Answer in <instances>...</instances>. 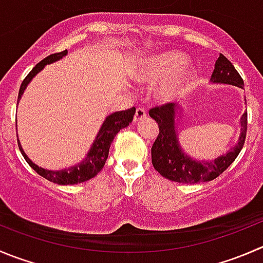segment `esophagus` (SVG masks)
<instances>
[{"instance_id": "obj_1", "label": "esophagus", "mask_w": 263, "mask_h": 263, "mask_svg": "<svg viewBox=\"0 0 263 263\" xmlns=\"http://www.w3.org/2000/svg\"><path fill=\"white\" fill-rule=\"evenodd\" d=\"M145 118H146V110H145L144 108H137L136 113H135V117H134V121L139 122Z\"/></svg>"}]
</instances>
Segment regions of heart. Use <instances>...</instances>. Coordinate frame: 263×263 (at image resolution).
<instances>
[{"label":"heart","instance_id":"b5f03b06","mask_svg":"<svg viewBox=\"0 0 263 263\" xmlns=\"http://www.w3.org/2000/svg\"><path fill=\"white\" fill-rule=\"evenodd\" d=\"M185 56L177 51H168L162 52L159 55H155L150 58L146 63L142 64V67L135 73V78L139 82L155 83L159 81L165 80L170 77L172 73H175L178 68H181L185 64ZM191 69L187 67H183L175 74V77L163 87L160 91V96L164 100L176 98L181 91L185 88L186 83L189 82L191 77Z\"/></svg>","mask_w":263,"mask_h":263}]
</instances>
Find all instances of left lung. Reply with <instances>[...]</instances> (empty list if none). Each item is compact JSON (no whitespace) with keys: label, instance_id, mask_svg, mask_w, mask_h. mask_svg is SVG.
I'll return each mask as SVG.
<instances>
[{"label":"left lung","instance_id":"1","mask_svg":"<svg viewBox=\"0 0 263 263\" xmlns=\"http://www.w3.org/2000/svg\"><path fill=\"white\" fill-rule=\"evenodd\" d=\"M211 82L244 88V81L240 74L222 53H220V58L216 60ZM178 113H181L180 105L173 103L155 106L149 110V116L159 127V134L152 146L153 165L163 177L175 182L198 183L215 180L230 167L243 149L247 136V111L240 118V135L235 146L211 162L193 159L183 153L176 131V118Z\"/></svg>","mask_w":263,"mask_h":263}]
</instances>
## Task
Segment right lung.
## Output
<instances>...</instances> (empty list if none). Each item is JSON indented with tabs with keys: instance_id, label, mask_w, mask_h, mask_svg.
I'll list each match as a JSON object with an SVG mask.
<instances>
[{
	"instance_id": "add662e5",
	"label": "right lung",
	"mask_w": 263,
	"mask_h": 263,
	"mask_svg": "<svg viewBox=\"0 0 263 263\" xmlns=\"http://www.w3.org/2000/svg\"><path fill=\"white\" fill-rule=\"evenodd\" d=\"M67 53L68 51L64 50L61 51V52L52 53V55L47 56V58L43 59L42 61H40V63L30 70L29 74L24 78V81H23L19 90V96H17V103H19L23 92H24V90L27 88V86L29 85L30 81L33 80V77H34L35 74H38V73L45 68V65H48V64H52L55 63V61L60 60V59H63ZM135 111H136V109L131 108L127 109V110L116 111V113L106 117L103 126H101L100 131H99L98 136H96L95 141L92 142V146L88 150L86 158H83L82 162L77 163V164L69 168H64V170L59 171H50L38 167L37 164H34V163L27 157V154H25L24 150H23L22 145H20L19 140H17V145H19L20 152H22L23 157L27 160L28 164H29L38 175L42 176L43 178H46V180L51 181V182L53 183H58V185H74V183L85 182V181L95 177V176L103 170L104 164H105L106 159H108L109 147H110L114 137H116V135L118 134L122 128H124V127H127L131 123L132 119H134Z\"/></svg>"
}]
</instances>
